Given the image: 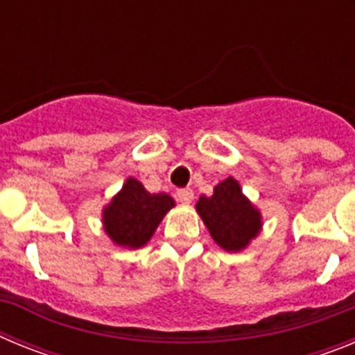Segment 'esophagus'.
Here are the masks:
<instances>
[{
	"instance_id": "esophagus-1",
	"label": "esophagus",
	"mask_w": 355,
	"mask_h": 355,
	"mask_svg": "<svg viewBox=\"0 0 355 355\" xmlns=\"http://www.w3.org/2000/svg\"><path fill=\"white\" fill-rule=\"evenodd\" d=\"M175 196H178V200H180V202H183V205H190L193 199V192L190 190V188H181V190H178V193H175Z\"/></svg>"
}]
</instances>
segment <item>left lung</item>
I'll use <instances>...</instances> for the list:
<instances>
[{
    "label": "left lung",
    "instance_id": "1",
    "mask_svg": "<svg viewBox=\"0 0 355 355\" xmlns=\"http://www.w3.org/2000/svg\"><path fill=\"white\" fill-rule=\"evenodd\" d=\"M213 240L225 250H241L261 229L259 211L243 197L238 181L227 178L213 188V196L197 202Z\"/></svg>",
    "mask_w": 355,
    "mask_h": 355
}]
</instances>
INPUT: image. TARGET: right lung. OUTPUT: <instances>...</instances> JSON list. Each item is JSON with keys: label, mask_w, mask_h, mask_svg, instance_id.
<instances>
[{"label": "right lung", "mask_w": 355, "mask_h": 355, "mask_svg": "<svg viewBox=\"0 0 355 355\" xmlns=\"http://www.w3.org/2000/svg\"><path fill=\"white\" fill-rule=\"evenodd\" d=\"M171 208H174L172 197L167 193H149L140 181L130 178L121 193L105 209V231L117 245L139 249L150 240Z\"/></svg>", "instance_id": "add662e5"}]
</instances>
